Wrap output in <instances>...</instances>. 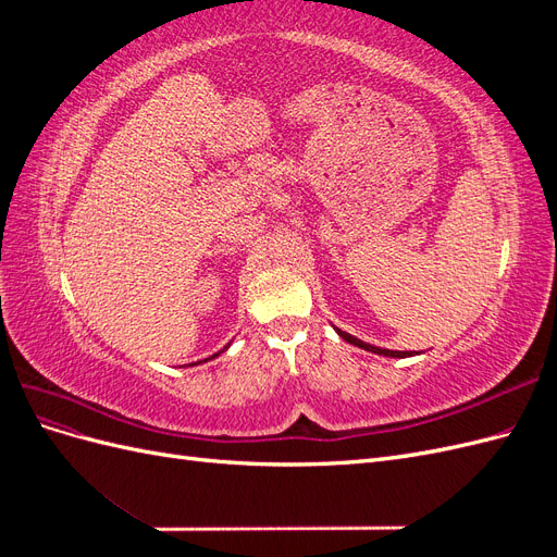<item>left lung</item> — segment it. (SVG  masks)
I'll list each match as a JSON object with an SVG mask.
<instances>
[{
  "label": "left lung",
  "instance_id": "8db88e82",
  "mask_svg": "<svg viewBox=\"0 0 557 557\" xmlns=\"http://www.w3.org/2000/svg\"><path fill=\"white\" fill-rule=\"evenodd\" d=\"M336 332H339V336H342L344 342H348V344H352V346H358V348H364V350L379 352V356H385V358H407V356H411L409 350H387V348H379V346H372V344H364V342L356 339V336H350V334L344 332V330H336Z\"/></svg>",
  "mask_w": 557,
  "mask_h": 557
}]
</instances>
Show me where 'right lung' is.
Returning a JSON list of instances; mask_svg holds the SVG:
<instances>
[{
  "label": "right lung",
  "mask_w": 557,
  "mask_h": 557,
  "mask_svg": "<svg viewBox=\"0 0 557 557\" xmlns=\"http://www.w3.org/2000/svg\"><path fill=\"white\" fill-rule=\"evenodd\" d=\"M225 348H227V346H225ZM225 348H223V350H225ZM218 356H221V352H215V356H211V358H218Z\"/></svg>",
  "instance_id": "add662e5"
}]
</instances>
